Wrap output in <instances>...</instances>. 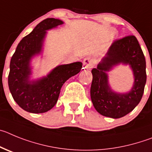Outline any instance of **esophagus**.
Listing matches in <instances>:
<instances>
[{"instance_id": "34e87169", "label": "esophagus", "mask_w": 152, "mask_h": 152, "mask_svg": "<svg viewBox=\"0 0 152 152\" xmlns=\"http://www.w3.org/2000/svg\"><path fill=\"white\" fill-rule=\"evenodd\" d=\"M83 66L86 69H91L93 67V61L90 58H85L83 61Z\"/></svg>"}]
</instances>
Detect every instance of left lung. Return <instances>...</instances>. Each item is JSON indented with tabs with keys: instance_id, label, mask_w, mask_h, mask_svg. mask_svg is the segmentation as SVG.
<instances>
[{
	"instance_id": "8db88e82",
	"label": "left lung",
	"mask_w": 152,
	"mask_h": 152,
	"mask_svg": "<svg viewBox=\"0 0 152 152\" xmlns=\"http://www.w3.org/2000/svg\"><path fill=\"white\" fill-rule=\"evenodd\" d=\"M120 63L129 64L134 76L133 88L127 93L112 91L106 72ZM146 63L142 50L134 35L114 41L106 55L91 70V102L95 110L105 117L117 119L132 111L140 102L146 83Z\"/></svg>"
}]
</instances>
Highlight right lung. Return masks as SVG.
Returning a JSON list of instances; mask_svg holds the SVG:
<instances>
[{"label":"right lung","mask_w":152,"mask_h":152,"mask_svg":"<svg viewBox=\"0 0 152 152\" xmlns=\"http://www.w3.org/2000/svg\"><path fill=\"white\" fill-rule=\"evenodd\" d=\"M64 22L48 18L39 23L32 32L24 37L10 60L8 86L17 104L26 111L34 113L48 111L56 104L61 88L68 79L79 73L81 62L60 65L45 77L30 81V61L42 52L46 30L62 25Z\"/></svg>","instance_id":"obj_1"}]
</instances>
